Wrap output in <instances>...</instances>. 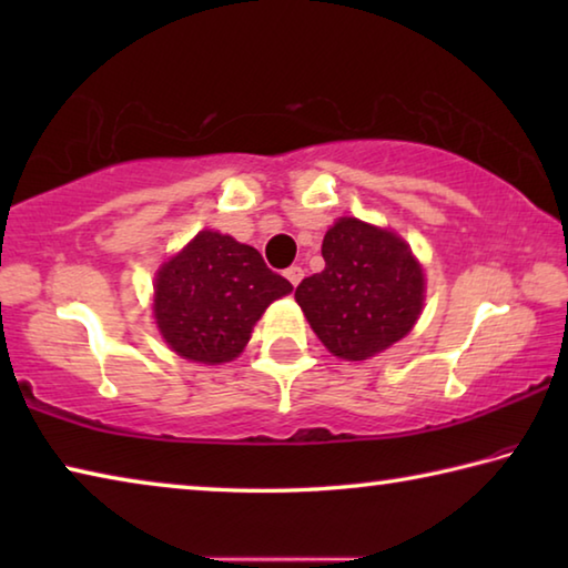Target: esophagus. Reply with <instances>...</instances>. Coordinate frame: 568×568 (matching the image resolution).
Returning <instances> with one entry per match:
<instances>
[{
	"label": "esophagus",
	"instance_id": "esophagus-1",
	"mask_svg": "<svg viewBox=\"0 0 568 568\" xmlns=\"http://www.w3.org/2000/svg\"><path fill=\"white\" fill-rule=\"evenodd\" d=\"M303 275H305V271H303L301 265H291V267H287V271H285V277H287V281H291L293 287L303 281Z\"/></svg>",
	"mask_w": 568,
	"mask_h": 568
}]
</instances>
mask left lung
<instances>
[{
  "label": "left lung",
  "instance_id": "1",
  "mask_svg": "<svg viewBox=\"0 0 568 568\" xmlns=\"http://www.w3.org/2000/svg\"><path fill=\"white\" fill-rule=\"evenodd\" d=\"M323 261L295 287V301L333 355L365 361L410 333L426 283L406 240L341 217L323 237Z\"/></svg>",
  "mask_w": 568,
  "mask_h": 568
}]
</instances>
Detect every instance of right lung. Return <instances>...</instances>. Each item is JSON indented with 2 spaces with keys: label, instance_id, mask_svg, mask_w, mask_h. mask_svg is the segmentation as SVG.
<instances>
[{
  "label": "right lung",
  "instance_id": "right-lung-1",
  "mask_svg": "<svg viewBox=\"0 0 568 568\" xmlns=\"http://www.w3.org/2000/svg\"><path fill=\"white\" fill-rule=\"evenodd\" d=\"M291 291L255 247L203 230L158 271L152 313L178 355L217 365L243 353L265 307Z\"/></svg>",
  "mask_w": 568,
  "mask_h": 568
}]
</instances>
